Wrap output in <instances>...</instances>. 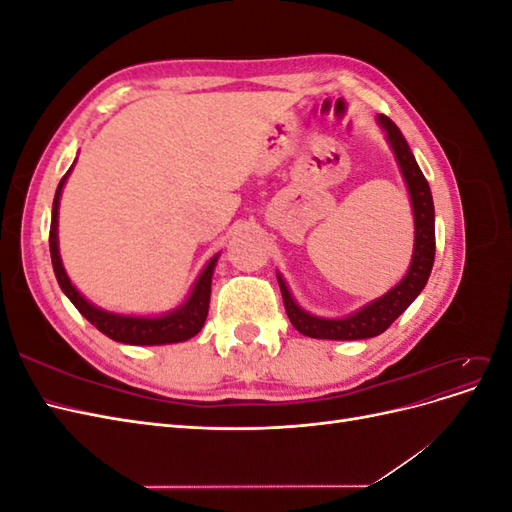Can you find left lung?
Returning <instances> with one entry per match:
<instances>
[{
    "mask_svg": "<svg viewBox=\"0 0 512 512\" xmlns=\"http://www.w3.org/2000/svg\"><path fill=\"white\" fill-rule=\"evenodd\" d=\"M378 123L386 134V143L391 145L395 153L401 177H404L410 194V205L414 215V250L410 267L408 273L401 277L389 292H384L382 297L365 303L363 307H359L356 312L344 318H322L305 312V309L294 301L282 273H277V284H280L284 307L292 327L307 337L339 339V342H344V339L376 337L389 329L391 324L406 312L410 303L421 294L429 280L433 256H436V211H433L429 183L421 173V168H418L401 130L386 115H378Z\"/></svg>",
    "mask_w": 512,
    "mask_h": 512,
    "instance_id": "obj_1",
    "label": "left lung"
}]
</instances>
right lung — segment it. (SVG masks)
Segmentation results:
<instances>
[{
    "mask_svg": "<svg viewBox=\"0 0 512 512\" xmlns=\"http://www.w3.org/2000/svg\"><path fill=\"white\" fill-rule=\"evenodd\" d=\"M70 170L57 185V192L53 198L51 232H49L51 260H53V271H55L59 288L64 290V294L72 301V305L79 309V312L91 324H94L98 331H102L106 337L115 339V342L130 344V346H164V344H179V342H185V339L194 337L200 329H203V324L209 314L211 277H213L215 265H218L220 254H215L207 262L205 269L200 271L198 280L194 282V286L188 294V299H185L179 307L170 309V312L160 314V316H128V314L106 312V309L87 301L83 294L76 290V286L70 282V277L64 269V262H61L59 237H57L59 198H61V192H64V185L68 181Z\"/></svg>",
    "mask_w": 512,
    "mask_h": 512,
    "instance_id": "1",
    "label": "right lung"
}]
</instances>
